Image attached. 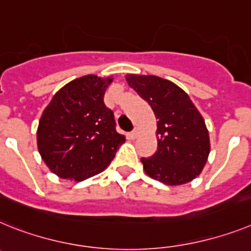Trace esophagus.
Wrapping results in <instances>:
<instances>
[{"mask_svg": "<svg viewBox=\"0 0 251 251\" xmlns=\"http://www.w3.org/2000/svg\"><path fill=\"white\" fill-rule=\"evenodd\" d=\"M129 136H130V138H133V140H134V138H137V136H138V130L133 129V130H132V132H130V133H129Z\"/></svg>", "mask_w": 251, "mask_h": 251, "instance_id": "esophagus-1", "label": "esophagus"}]
</instances>
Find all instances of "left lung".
Here are the masks:
<instances>
[{
  "mask_svg": "<svg viewBox=\"0 0 251 251\" xmlns=\"http://www.w3.org/2000/svg\"><path fill=\"white\" fill-rule=\"evenodd\" d=\"M127 82L157 118V151L141 162L146 174L166 185L189 183L204 168L209 136L204 119L187 93L157 76L128 75Z\"/></svg>",
  "mask_w": 251,
  "mask_h": 251,
  "instance_id": "obj_1",
  "label": "left lung"
}]
</instances>
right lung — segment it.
I'll use <instances>...</instances> for the list:
<instances>
[{
    "label": "right lung",
    "mask_w": 251,
    "mask_h": 251,
    "mask_svg": "<svg viewBox=\"0 0 251 251\" xmlns=\"http://www.w3.org/2000/svg\"><path fill=\"white\" fill-rule=\"evenodd\" d=\"M111 78L87 75L53 96L38 127L44 162L63 179L82 181L99 174L114 158L126 137L117 132L114 113L104 104Z\"/></svg>",
    "instance_id": "add662e5"
}]
</instances>
